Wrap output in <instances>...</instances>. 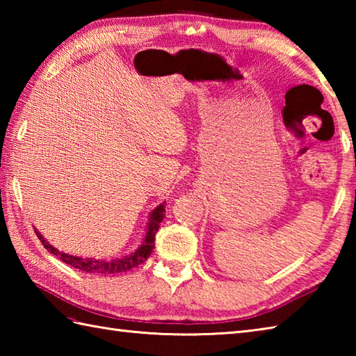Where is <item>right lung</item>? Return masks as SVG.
<instances>
[{"label": "right lung", "mask_w": 356, "mask_h": 356, "mask_svg": "<svg viewBox=\"0 0 356 356\" xmlns=\"http://www.w3.org/2000/svg\"><path fill=\"white\" fill-rule=\"evenodd\" d=\"M165 216V207L159 205L153 213H151L149 217V223H148V231L145 240H143L142 246L131 255H127L124 259H118V260H93V259H81V257H74L64 254L61 251H58L56 248H53L49 245L47 241L42 238V236L38 231L36 236L41 240V243L44 248L47 249L49 252L53 255H56L59 260H63L65 264H70L72 268H76L82 272H88V274H120V272H127L133 268H138L139 264L145 261L148 257L153 252L154 248V240H156V232L159 229V225L163 220Z\"/></svg>", "instance_id": "right-lung-1"}]
</instances>
